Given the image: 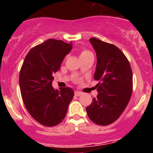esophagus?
I'll return each instance as SVG.
<instances>
[{
	"label": "esophagus",
	"instance_id": "esophagus-1",
	"mask_svg": "<svg viewBox=\"0 0 153 153\" xmlns=\"http://www.w3.org/2000/svg\"><path fill=\"white\" fill-rule=\"evenodd\" d=\"M74 94H75V96H76V97H79V96L82 95V93L79 91H75Z\"/></svg>",
	"mask_w": 153,
	"mask_h": 153
}]
</instances>
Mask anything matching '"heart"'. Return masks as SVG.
<instances>
[{
  "mask_svg": "<svg viewBox=\"0 0 153 153\" xmlns=\"http://www.w3.org/2000/svg\"><path fill=\"white\" fill-rule=\"evenodd\" d=\"M91 54H93V53H92V52H90V51H88V50H86V49H83L80 51V54H79V56H80V58H82V57H84V56H89V55H91Z\"/></svg>",
  "mask_w": 153,
  "mask_h": 153,
  "instance_id": "b5f03b06",
  "label": "heart"
}]
</instances>
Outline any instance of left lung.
Here are the masks:
<instances>
[{"label": "left lung", "mask_w": 153, "mask_h": 153, "mask_svg": "<svg viewBox=\"0 0 153 153\" xmlns=\"http://www.w3.org/2000/svg\"><path fill=\"white\" fill-rule=\"evenodd\" d=\"M97 56L94 79L99 94L86 107L94 123L107 126L123 113L132 93V72L123 53L115 45L93 37L90 39Z\"/></svg>", "instance_id": "1"}]
</instances>
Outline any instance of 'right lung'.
Wrapping results in <instances>:
<instances>
[{
	"label": "right lung",
	"instance_id": "obj_1",
	"mask_svg": "<svg viewBox=\"0 0 153 153\" xmlns=\"http://www.w3.org/2000/svg\"><path fill=\"white\" fill-rule=\"evenodd\" d=\"M72 43L49 39L33 47L21 67L19 84L24 106L41 125L54 126L66 117L74 92L70 87L53 89V74L57 72Z\"/></svg>",
	"mask_w": 153,
	"mask_h": 153
}]
</instances>
